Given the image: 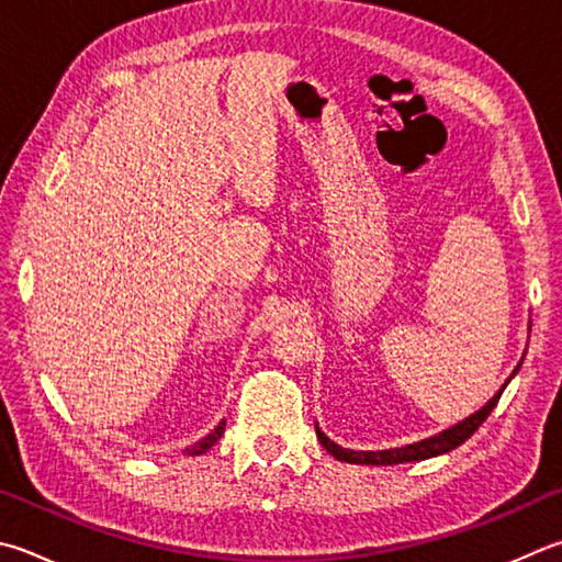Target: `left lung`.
I'll return each mask as SVG.
<instances>
[{
	"label": "left lung",
	"mask_w": 562,
	"mask_h": 562,
	"mask_svg": "<svg viewBox=\"0 0 562 562\" xmlns=\"http://www.w3.org/2000/svg\"><path fill=\"white\" fill-rule=\"evenodd\" d=\"M521 366V363H518ZM518 366L512 373V379L518 371ZM508 379V381H512ZM508 381L502 385V391H498L492 401H488L482 411H476L474 415L464 417L462 423L452 425L450 430H445L440 435H432L427 437V440H420V442H413V445H405V447H395V450H381V452H353V450H346V447H339L336 442H331L329 437H326L319 425H316V437H319V442L326 452H329L331 457L339 459V462H349V464H379V467H385V464H403V462H420V459H430V457H437V454H445V452H452L454 447H459L462 442H467L469 437H472L479 425H482L488 413L494 411L498 397H502L504 387L508 385Z\"/></svg>",
	"instance_id": "left-lung-1"
}]
</instances>
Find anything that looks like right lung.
Here are the masks:
<instances>
[{
	"label": "right lung",
	"mask_w": 562,
	"mask_h": 562,
	"mask_svg": "<svg viewBox=\"0 0 562 562\" xmlns=\"http://www.w3.org/2000/svg\"><path fill=\"white\" fill-rule=\"evenodd\" d=\"M223 430H226V420H221L218 425H216V430L213 432H209L206 437H203V440H199L196 445H191V447H187V450H183V454H189V457H199V454H203V452H209L213 445H216L221 437H223Z\"/></svg>",
	"instance_id": "1"
}]
</instances>
